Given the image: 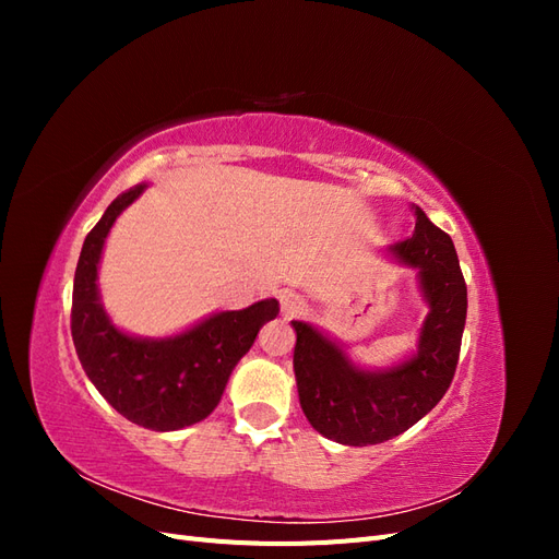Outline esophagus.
<instances>
[{
    "instance_id": "obj_1",
    "label": "esophagus",
    "mask_w": 559,
    "mask_h": 559,
    "mask_svg": "<svg viewBox=\"0 0 559 559\" xmlns=\"http://www.w3.org/2000/svg\"><path fill=\"white\" fill-rule=\"evenodd\" d=\"M280 306H282L284 317H296V314L306 310L308 302L296 292H284V294H280Z\"/></svg>"
}]
</instances>
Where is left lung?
Wrapping results in <instances>:
<instances>
[{
    "label": "left lung",
    "instance_id": "left-lung-1",
    "mask_svg": "<svg viewBox=\"0 0 559 559\" xmlns=\"http://www.w3.org/2000/svg\"><path fill=\"white\" fill-rule=\"evenodd\" d=\"M415 216L413 238L392 245L389 253L419 270V289L429 302L417 354L370 373L306 321H292L300 408L335 443L364 448L403 433L445 396L454 378L466 324V282L450 235L419 207Z\"/></svg>",
    "mask_w": 559,
    "mask_h": 559
}]
</instances>
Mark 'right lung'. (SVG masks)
<instances>
[{
	"mask_svg": "<svg viewBox=\"0 0 559 559\" xmlns=\"http://www.w3.org/2000/svg\"><path fill=\"white\" fill-rule=\"evenodd\" d=\"M144 183L118 195L86 235L74 275L72 341L86 376L132 425L177 431L205 419L222 401L233 368L249 352L280 302L265 298L245 310L216 312L173 337L148 341L118 331L97 292V265L107 235Z\"/></svg>",
	"mask_w": 559,
	"mask_h": 559,
	"instance_id": "obj_1",
	"label": "right lung"
}]
</instances>
